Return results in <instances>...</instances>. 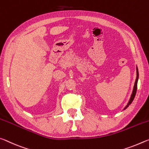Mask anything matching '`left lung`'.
<instances>
[{"instance_id": "left-lung-1", "label": "left lung", "mask_w": 149, "mask_h": 149, "mask_svg": "<svg viewBox=\"0 0 149 149\" xmlns=\"http://www.w3.org/2000/svg\"><path fill=\"white\" fill-rule=\"evenodd\" d=\"M138 79H139V71H138V69L137 67H136V80H135V84H134V87H133V92H132V94H131V97L130 99V101H129L128 104L127 106L125 107V108L123 109H125L127 108H128L129 106L132 103V102L134 100V97L135 96V94H136V89H137V82H138Z\"/></svg>"}]
</instances>
